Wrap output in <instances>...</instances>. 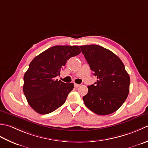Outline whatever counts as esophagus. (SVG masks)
<instances>
[{"instance_id": "esophagus-1", "label": "esophagus", "mask_w": 148, "mask_h": 148, "mask_svg": "<svg viewBox=\"0 0 148 148\" xmlns=\"http://www.w3.org/2000/svg\"><path fill=\"white\" fill-rule=\"evenodd\" d=\"M80 85V84H74V86L76 87V88H77V87H79Z\"/></svg>"}]
</instances>
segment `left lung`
<instances>
[{
  "instance_id": "1",
  "label": "left lung",
  "mask_w": 148,
  "mask_h": 148,
  "mask_svg": "<svg viewBox=\"0 0 148 148\" xmlns=\"http://www.w3.org/2000/svg\"><path fill=\"white\" fill-rule=\"evenodd\" d=\"M97 82L83 97L86 106L98 115L116 111L128 95L130 79L124 64L110 50L96 45L80 46Z\"/></svg>"
}]
</instances>
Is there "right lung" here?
<instances>
[{"instance_id":"obj_1","label":"right lung","mask_w":148,"mask_h":148,"mask_svg":"<svg viewBox=\"0 0 148 148\" xmlns=\"http://www.w3.org/2000/svg\"><path fill=\"white\" fill-rule=\"evenodd\" d=\"M78 46H54L31 62L23 77V91L33 109L40 114L53 112L64 103L73 83L56 80L68 59L80 53Z\"/></svg>"}]
</instances>
